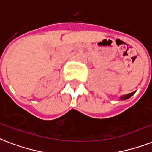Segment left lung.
Returning a JSON list of instances; mask_svg holds the SVG:
<instances>
[{
    "instance_id": "8db88e82",
    "label": "left lung",
    "mask_w": 152,
    "mask_h": 152,
    "mask_svg": "<svg viewBox=\"0 0 152 152\" xmlns=\"http://www.w3.org/2000/svg\"><path fill=\"white\" fill-rule=\"evenodd\" d=\"M134 93H135V91L134 92H132V93L130 94H126V95H123V96H121L120 97V100H126L128 99V98H129V97H131V96H133L134 94Z\"/></svg>"
}]
</instances>
